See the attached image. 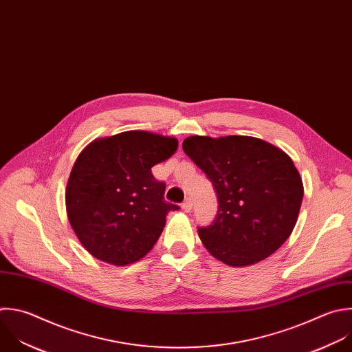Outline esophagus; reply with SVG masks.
<instances>
[{"mask_svg": "<svg viewBox=\"0 0 352 352\" xmlns=\"http://www.w3.org/2000/svg\"><path fill=\"white\" fill-rule=\"evenodd\" d=\"M192 206H193V203H192V199H190V197H186L185 201L182 203V208H184L185 212H189V211L192 210Z\"/></svg>", "mask_w": 352, "mask_h": 352, "instance_id": "34e87169", "label": "esophagus"}]
</instances>
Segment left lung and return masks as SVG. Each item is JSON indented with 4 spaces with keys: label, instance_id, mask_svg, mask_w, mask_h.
Returning a JSON list of instances; mask_svg holds the SVG:
<instances>
[{
    "label": "left lung",
    "instance_id": "left-lung-1",
    "mask_svg": "<svg viewBox=\"0 0 352 352\" xmlns=\"http://www.w3.org/2000/svg\"><path fill=\"white\" fill-rule=\"evenodd\" d=\"M184 152L211 181L218 211L199 226L204 248L230 267L256 264L290 236L304 188L293 160L253 137H189Z\"/></svg>",
    "mask_w": 352,
    "mask_h": 352
}]
</instances>
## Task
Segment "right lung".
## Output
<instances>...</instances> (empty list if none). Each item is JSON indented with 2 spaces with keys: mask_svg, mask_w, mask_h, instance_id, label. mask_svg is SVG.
<instances>
[{
  "mask_svg": "<svg viewBox=\"0 0 352 352\" xmlns=\"http://www.w3.org/2000/svg\"><path fill=\"white\" fill-rule=\"evenodd\" d=\"M175 138L127 131L89 144L77 157L66 188V210L81 245L114 265L138 261L152 250L168 211L166 184L152 167L168 159Z\"/></svg>",
  "mask_w": 352,
  "mask_h": 352,
  "instance_id": "add662e5",
  "label": "right lung"
}]
</instances>
